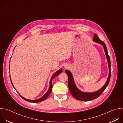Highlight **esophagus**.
<instances>
[{"label":"esophagus","mask_w":123,"mask_h":123,"mask_svg":"<svg viewBox=\"0 0 123 123\" xmlns=\"http://www.w3.org/2000/svg\"><path fill=\"white\" fill-rule=\"evenodd\" d=\"M65 67V68H68V67H67V66H65V67Z\"/></svg>","instance_id":"34e87169"}]
</instances>
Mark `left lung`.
Masks as SVG:
<instances>
[{
  "instance_id": "left-lung-1",
  "label": "left lung",
  "mask_w": 123,
  "mask_h": 123,
  "mask_svg": "<svg viewBox=\"0 0 123 123\" xmlns=\"http://www.w3.org/2000/svg\"><path fill=\"white\" fill-rule=\"evenodd\" d=\"M93 40L98 43H100L101 44L104 49V50L105 52V54H106L107 61L108 62V65H109V74L108 76V80L107 81L105 85L102 87V88L99 90V91L94 92H81L79 91L76 86V85L74 83V78L72 75V73L71 72L68 71V70H66L65 73L68 75V89L69 90L70 92H71V94L73 95V96L77 100L82 101H90L94 99H96L99 97L103 92L106 89L108 85L109 84L110 79H111V60H110V57L108 55V50L107 49V47L106 44L105 43L101 41L99 37H98L97 35L95 33Z\"/></svg>"
}]
</instances>
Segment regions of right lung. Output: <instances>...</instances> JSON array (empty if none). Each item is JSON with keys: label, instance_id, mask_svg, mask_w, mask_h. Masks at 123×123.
Wrapping results in <instances>:
<instances>
[{"label": "right lung", "instance_id": "obj_1", "mask_svg": "<svg viewBox=\"0 0 123 123\" xmlns=\"http://www.w3.org/2000/svg\"><path fill=\"white\" fill-rule=\"evenodd\" d=\"M9 67H10V66H9ZM62 72V69L61 68L59 70H58V71H57L56 72H55L54 74L52 76L51 78V79H50V84H49V89L48 91V92H46V94H45V95H44L41 98H40V99H37V100H28V99H25V98H24L23 97H22V96H21L19 93L18 92V93L19 94V95L25 100L26 101H29V102H32V103H38V102H40L41 101H43L44 100H45L48 96L49 95V94L51 92V90H52V80L56 76H57V75H58L60 74H61V73ZM10 79H11V77H10ZM11 83H12V85H12V81H11Z\"/></svg>", "mask_w": 123, "mask_h": 123}]
</instances>
